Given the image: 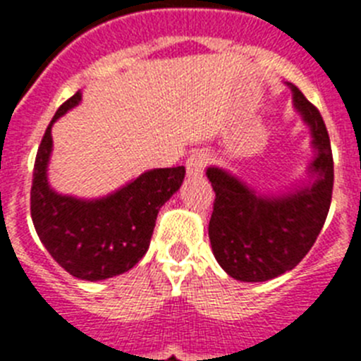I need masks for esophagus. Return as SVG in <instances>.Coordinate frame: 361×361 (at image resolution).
Returning <instances> with one entry per match:
<instances>
[{"mask_svg":"<svg viewBox=\"0 0 361 361\" xmlns=\"http://www.w3.org/2000/svg\"><path fill=\"white\" fill-rule=\"evenodd\" d=\"M209 155L206 152H195L191 153L186 161V170L188 175H200L204 171V168L208 166Z\"/></svg>","mask_w":361,"mask_h":361,"instance_id":"obj_1","label":"esophagus"}]
</instances>
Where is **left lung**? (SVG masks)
I'll list each match as a JSON object with an SVG mask.
<instances>
[{"instance_id":"obj_1","label":"left lung","mask_w":361,"mask_h":361,"mask_svg":"<svg viewBox=\"0 0 361 361\" xmlns=\"http://www.w3.org/2000/svg\"><path fill=\"white\" fill-rule=\"evenodd\" d=\"M291 86L293 103L309 124L317 155L309 186L283 195H257L242 180L220 168H208L215 191L209 242L216 262L231 279L266 282L298 266L317 242L333 197L334 166L329 133L320 111Z\"/></svg>"}]
</instances>
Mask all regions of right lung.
I'll list each match as a JSON object with an SVG mask.
<instances>
[{
  "instance_id": "right-lung-1",
  "label": "right lung",
  "mask_w": 361,
  "mask_h": 361,
  "mask_svg": "<svg viewBox=\"0 0 361 361\" xmlns=\"http://www.w3.org/2000/svg\"><path fill=\"white\" fill-rule=\"evenodd\" d=\"M81 92L57 108L37 149L30 190V215L37 237L66 273L79 280L111 279L132 269L148 251L159 209L180 188L186 170L159 168L95 200L59 195L50 188L47 166L52 124L79 104Z\"/></svg>"
}]
</instances>
